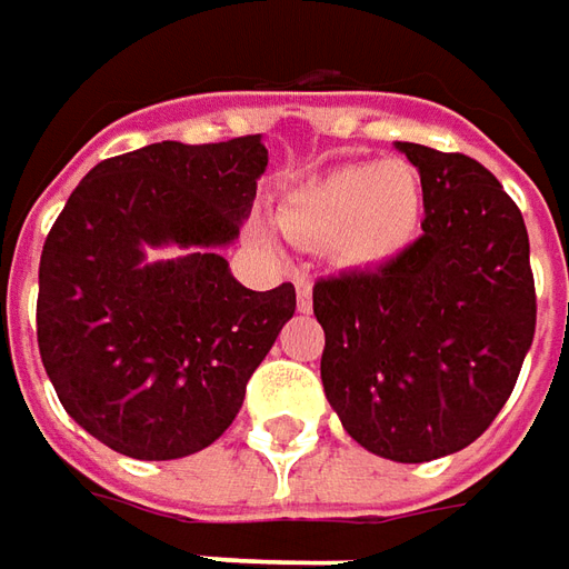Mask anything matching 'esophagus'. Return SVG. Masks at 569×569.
<instances>
[{
  "instance_id": "obj_1",
  "label": "esophagus",
  "mask_w": 569,
  "mask_h": 569,
  "mask_svg": "<svg viewBox=\"0 0 569 569\" xmlns=\"http://www.w3.org/2000/svg\"><path fill=\"white\" fill-rule=\"evenodd\" d=\"M292 283H296V301H299V311H311V280H308V273H296V277H292Z\"/></svg>"
}]
</instances>
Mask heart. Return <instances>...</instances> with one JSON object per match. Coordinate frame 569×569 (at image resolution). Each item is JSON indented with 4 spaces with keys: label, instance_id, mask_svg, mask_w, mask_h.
Masks as SVG:
<instances>
[{
    "label": "heart",
    "instance_id": "b5f03b06",
    "mask_svg": "<svg viewBox=\"0 0 569 569\" xmlns=\"http://www.w3.org/2000/svg\"><path fill=\"white\" fill-rule=\"evenodd\" d=\"M277 218L296 242L333 246L346 268H380L420 233L423 180L401 158L346 164L289 192Z\"/></svg>",
    "mask_w": 569,
    "mask_h": 569
}]
</instances>
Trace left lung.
Returning <instances> with one entry per match:
<instances>
[{
    "label": "left lung",
    "instance_id": "left-lung-1",
    "mask_svg": "<svg viewBox=\"0 0 569 569\" xmlns=\"http://www.w3.org/2000/svg\"><path fill=\"white\" fill-rule=\"evenodd\" d=\"M423 180V233L389 264L315 283L320 380L367 451L423 463L492 427L536 333L520 208L477 158L398 142Z\"/></svg>",
    "mask_w": 569,
    "mask_h": 569
}]
</instances>
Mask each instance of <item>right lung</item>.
I'll use <instances>...</instances> for the list:
<instances>
[{
    "label": "right lung",
    "mask_w": 569,
    "mask_h": 569,
    "mask_svg": "<svg viewBox=\"0 0 569 569\" xmlns=\"http://www.w3.org/2000/svg\"><path fill=\"white\" fill-rule=\"evenodd\" d=\"M261 137L152 142L92 168L46 236L37 342L64 411L139 461L220 439L296 311V286L252 292L218 249L249 218ZM190 254L146 266L142 244Z\"/></svg>",
    "instance_id": "1"
}]
</instances>
